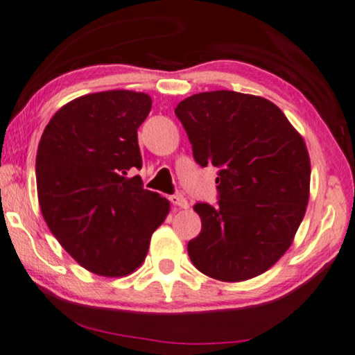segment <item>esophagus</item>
Segmentation results:
<instances>
[{"label": "esophagus", "instance_id": "esophagus-1", "mask_svg": "<svg viewBox=\"0 0 355 355\" xmlns=\"http://www.w3.org/2000/svg\"><path fill=\"white\" fill-rule=\"evenodd\" d=\"M168 200L172 202V205H175L178 208H188L189 207L188 200L184 199L182 194H173V196H171V198H168Z\"/></svg>", "mask_w": 355, "mask_h": 355}]
</instances>
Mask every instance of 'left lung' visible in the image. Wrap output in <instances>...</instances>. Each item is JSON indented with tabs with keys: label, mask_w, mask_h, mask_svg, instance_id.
<instances>
[{
	"label": "left lung",
	"mask_w": 355,
	"mask_h": 355,
	"mask_svg": "<svg viewBox=\"0 0 355 355\" xmlns=\"http://www.w3.org/2000/svg\"><path fill=\"white\" fill-rule=\"evenodd\" d=\"M198 164L218 167V205L198 202L194 267L227 283L254 278L289 250L309 198L306 145L268 99L227 89L177 105Z\"/></svg>",
	"instance_id": "obj_1"
}]
</instances>
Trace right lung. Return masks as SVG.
I'll return each instance as SVG.
<instances>
[{"label":"right lung","instance_id":"right-lung-1","mask_svg":"<svg viewBox=\"0 0 355 355\" xmlns=\"http://www.w3.org/2000/svg\"><path fill=\"white\" fill-rule=\"evenodd\" d=\"M150 109L145 93L85 94L56 112L39 142L42 216L60 245L101 277H126L142 266L171 210L142 178L129 177L142 167L137 129Z\"/></svg>","mask_w":355,"mask_h":355}]
</instances>
